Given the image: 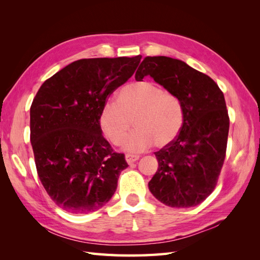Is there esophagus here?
<instances>
[{"mask_svg":"<svg viewBox=\"0 0 260 260\" xmlns=\"http://www.w3.org/2000/svg\"><path fill=\"white\" fill-rule=\"evenodd\" d=\"M140 158V155H136V154H125V160H127L128 164L135 162Z\"/></svg>","mask_w":260,"mask_h":260,"instance_id":"34e87169","label":"esophagus"}]
</instances>
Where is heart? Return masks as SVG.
Instances as JSON below:
<instances>
[{
    "mask_svg": "<svg viewBox=\"0 0 260 260\" xmlns=\"http://www.w3.org/2000/svg\"><path fill=\"white\" fill-rule=\"evenodd\" d=\"M137 130L124 140L130 152H142L154 143L165 146L174 141L184 122L179 99L152 81L127 84L118 94L117 102L108 101L100 114V125L105 137L119 145L131 129Z\"/></svg>",
    "mask_w": 260,
    "mask_h": 260,
    "instance_id": "heart-1",
    "label": "heart"
}]
</instances>
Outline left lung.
Returning <instances> with one entry per match:
<instances>
[{
    "label": "left lung",
    "mask_w": 260,
    "mask_h": 260,
    "mask_svg": "<svg viewBox=\"0 0 260 260\" xmlns=\"http://www.w3.org/2000/svg\"><path fill=\"white\" fill-rule=\"evenodd\" d=\"M145 76L175 94L184 114L179 136L155 152L158 169L149 191L170 207L199 205L214 191L225 157L230 119L223 93L207 75L167 56L145 57L136 80Z\"/></svg>",
    "instance_id": "1"
}]
</instances>
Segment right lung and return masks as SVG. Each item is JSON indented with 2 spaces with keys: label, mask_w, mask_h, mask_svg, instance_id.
Masks as SVG:
<instances>
[{
  "label": "right lung",
  "mask_w": 260,
  "mask_h": 260,
  "mask_svg": "<svg viewBox=\"0 0 260 260\" xmlns=\"http://www.w3.org/2000/svg\"><path fill=\"white\" fill-rule=\"evenodd\" d=\"M141 58L76 60L45 80L34 99L30 141L38 176L62 210L90 214L114 195L128 164L102 135L100 114Z\"/></svg>",
  "instance_id": "1"
}]
</instances>
